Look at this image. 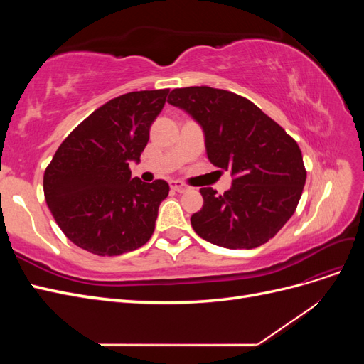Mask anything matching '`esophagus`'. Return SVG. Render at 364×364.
<instances>
[{
  "label": "esophagus",
  "instance_id": "obj_1",
  "mask_svg": "<svg viewBox=\"0 0 364 364\" xmlns=\"http://www.w3.org/2000/svg\"><path fill=\"white\" fill-rule=\"evenodd\" d=\"M171 188L174 190V191H178V193H185L186 190H188V186H186L183 182H181V181H173L171 182Z\"/></svg>",
  "mask_w": 364,
  "mask_h": 364
}]
</instances>
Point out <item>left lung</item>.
I'll return each instance as SVG.
<instances>
[{
    "label": "left lung",
    "instance_id": "1",
    "mask_svg": "<svg viewBox=\"0 0 364 364\" xmlns=\"http://www.w3.org/2000/svg\"><path fill=\"white\" fill-rule=\"evenodd\" d=\"M168 103L203 129L208 159L229 170L230 190L200 188L191 215L197 235L228 249H253L278 234L299 203L306 179L297 142L247 98L209 86L173 90Z\"/></svg>",
    "mask_w": 364,
    "mask_h": 364
}]
</instances>
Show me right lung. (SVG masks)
I'll return each mask as SVG.
<instances>
[{"mask_svg": "<svg viewBox=\"0 0 364 364\" xmlns=\"http://www.w3.org/2000/svg\"><path fill=\"white\" fill-rule=\"evenodd\" d=\"M170 90L112 98L65 138L43 173L50 211L75 246L115 257L150 240L168 183L132 179Z\"/></svg>", "mask_w": 364, "mask_h": 364, "instance_id": "obj_1", "label": "right lung"}]
</instances>
